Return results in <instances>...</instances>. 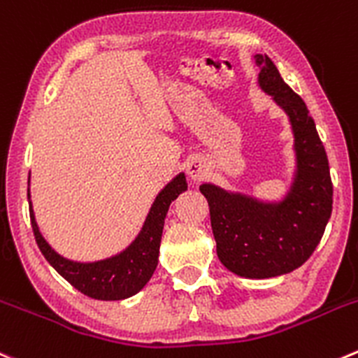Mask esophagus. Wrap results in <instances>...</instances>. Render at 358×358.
<instances>
[{
    "label": "esophagus",
    "mask_w": 358,
    "mask_h": 358,
    "mask_svg": "<svg viewBox=\"0 0 358 358\" xmlns=\"http://www.w3.org/2000/svg\"><path fill=\"white\" fill-rule=\"evenodd\" d=\"M187 175H189V178L194 180V182H199V180H203L204 176L208 175L206 162L199 157L190 159V161L187 162Z\"/></svg>",
    "instance_id": "obj_1"
}]
</instances>
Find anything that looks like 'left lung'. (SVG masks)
Here are the masks:
<instances>
[{
  "mask_svg": "<svg viewBox=\"0 0 358 358\" xmlns=\"http://www.w3.org/2000/svg\"><path fill=\"white\" fill-rule=\"evenodd\" d=\"M259 87L287 113L294 134L296 169L280 201H260L203 183L217 255L243 278H275L303 266L324 236L332 213L329 161L308 106L283 82L275 62L255 54Z\"/></svg>",
  "mask_w": 358,
  "mask_h": 358,
  "instance_id": "8db88e82",
  "label": "left lung"
}]
</instances>
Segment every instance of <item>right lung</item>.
I'll return each instance as SVG.
<instances>
[{
    "label": "right lung",
    "mask_w": 358,
    "mask_h": 358,
    "mask_svg": "<svg viewBox=\"0 0 358 358\" xmlns=\"http://www.w3.org/2000/svg\"><path fill=\"white\" fill-rule=\"evenodd\" d=\"M185 190V173H178L157 194L147 218H145L143 227L138 232L136 238L131 241V245L115 255L94 260V262L69 260L59 255L48 245L36 224L33 204H31V194L27 189L31 225H33L34 238H36L43 257L66 282H69L76 290L85 294L87 297H92V299L122 301L140 292L154 275L159 262V246H161V236L169 204Z\"/></svg>",
    "instance_id": "1"
}]
</instances>
